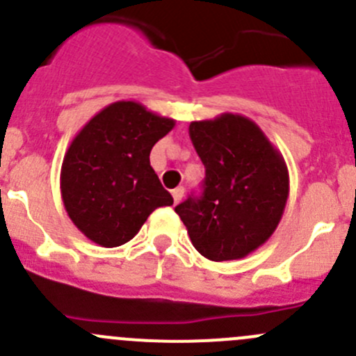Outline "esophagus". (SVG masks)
<instances>
[{
	"mask_svg": "<svg viewBox=\"0 0 356 356\" xmlns=\"http://www.w3.org/2000/svg\"><path fill=\"white\" fill-rule=\"evenodd\" d=\"M172 196H174L175 204H177L179 201L182 200V196H184V188H182V186H179V188H175L174 191H172Z\"/></svg>",
	"mask_w": 356,
	"mask_h": 356,
	"instance_id": "1",
	"label": "esophagus"
}]
</instances>
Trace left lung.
<instances>
[{"mask_svg": "<svg viewBox=\"0 0 356 356\" xmlns=\"http://www.w3.org/2000/svg\"><path fill=\"white\" fill-rule=\"evenodd\" d=\"M204 165L203 195L175 207L193 246L211 261L239 260L268 241L289 196L281 152L248 117L222 113L191 122Z\"/></svg>", "mask_w": 356, "mask_h": 356, "instance_id": "left-lung-1", "label": "left lung"}]
</instances>
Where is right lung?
<instances>
[{
	"label": "right lung",
	"mask_w": 356,
	"mask_h": 356,
	"mask_svg": "<svg viewBox=\"0 0 356 356\" xmlns=\"http://www.w3.org/2000/svg\"><path fill=\"white\" fill-rule=\"evenodd\" d=\"M175 120L138 102H115L77 132L63 156L60 189L75 227L103 248L131 241L153 210L170 207L149 165Z\"/></svg>",
	"instance_id": "1"
}]
</instances>
